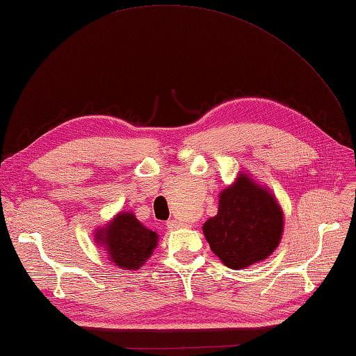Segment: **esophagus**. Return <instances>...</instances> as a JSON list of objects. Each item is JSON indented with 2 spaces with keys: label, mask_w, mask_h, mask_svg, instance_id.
I'll list each match as a JSON object with an SVG mask.
<instances>
[{
  "label": "esophagus",
  "mask_w": 356,
  "mask_h": 356,
  "mask_svg": "<svg viewBox=\"0 0 356 356\" xmlns=\"http://www.w3.org/2000/svg\"><path fill=\"white\" fill-rule=\"evenodd\" d=\"M167 226H168L170 230H176V229H179L181 225H180L179 221H176V220H171V221L167 222Z\"/></svg>",
  "instance_id": "1"
}]
</instances>
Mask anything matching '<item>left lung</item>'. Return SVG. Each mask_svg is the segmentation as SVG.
Instances as JSON below:
<instances>
[{"instance_id":"left-lung-1","label":"left lung","mask_w":356,"mask_h":356,"mask_svg":"<svg viewBox=\"0 0 356 356\" xmlns=\"http://www.w3.org/2000/svg\"><path fill=\"white\" fill-rule=\"evenodd\" d=\"M218 198L217 216L202 227L211 250L232 270L266 261L277 249L285 226L275 194L243 171Z\"/></svg>"}]
</instances>
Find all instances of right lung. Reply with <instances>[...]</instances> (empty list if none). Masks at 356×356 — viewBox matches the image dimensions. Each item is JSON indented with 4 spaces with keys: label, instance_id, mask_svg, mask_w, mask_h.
Wrapping results in <instances>:
<instances>
[{
    "label": "right lung",
    "instance_id": "add662e5",
    "mask_svg": "<svg viewBox=\"0 0 356 356\" xmlns=\"http://www.w3.org/2000/svg\"><path fill=\"white\" fill-rule=\"evenodd\" d=\"M97 245L103 247L109 261L124 270H138L150 259L159 235L147 229L131 211L118 212L94 232Z\"/></svg>",
    "mask_w": 356,
    "mask_h": 356
}]
</instances>
